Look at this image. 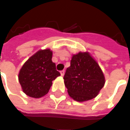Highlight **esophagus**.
I'll use <instances>...</instances> for the list:
<instances>
[{
	"label": "esophagus",
	"mask_w": 130,
	"mask_h": 130,
	"mask_svg": "<svg viewBox=\"0 0 130 130\" xmlns=\"http://www.w3.org/2000/svg\"><path fill=\"white\" fill-rule=\"evenodd\" d=\"M60 75L61 76H63V75H65V70H62V71H60Z\"/></svg>",
	"instance_id": "1"
}]
</instances>
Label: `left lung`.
I'll use <instances>...</instances> for the list:
<instances>
[{
    "label": "left lung",
    "mask_w": 130,
    "mask_h": 130,
    "mask_svg": "<svg viewBox=\"0 0 130 130\" xmlns=\"http://www.w3.org/2000/svg\"><path fill=\"white\" fill-rule=\"evenodd\" d=\"M63 78L69 96L79 102L95 98L105 83L101 68L88 52L72 57Z\"/></svg>",
    "instance_id": "8db88e82"
}]
</instances>
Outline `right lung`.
I'll return each mask as SVG.
<instances>
[{
    "mask_svg": "<svg viewBox=\"0 0 130 130\" xmlns=\"http://www.w3.org/2000/svg\"><path fill=\"white\" fill-rule=\"evenodd\" d=\"M52 52L50 49L39 50L22 66L19 74V80L23 91L32 98L46 95L57 77L60 73L52 61Z\"/></svg>",
    "mask_w": 130,
    "mask_h": 130,
    "instance_id": "right-lung-1",
    "label": "right lung"
}]
</instances>
